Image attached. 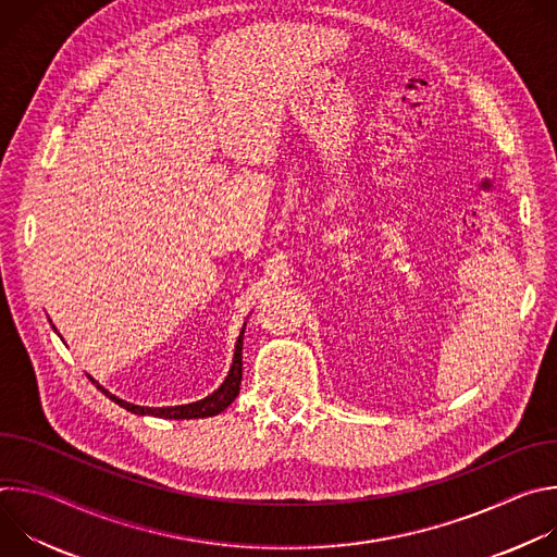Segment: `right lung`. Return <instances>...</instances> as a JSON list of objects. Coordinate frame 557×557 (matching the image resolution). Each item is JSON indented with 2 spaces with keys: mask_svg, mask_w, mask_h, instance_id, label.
Returning <instances> with one entry per match:
<instances>
[{
  "mask_svg": "<svg viewBox=\"0 0 557 557\" xmlns=\"http://www.w3.org/2000/svg\"><path fill=\"white\" fill-rule=\"evenodd\" d=\"M247 326V322H245ZM245 326L240 331V335H237L235 339V350H233V361H231V368L224 376V381L220 383L218 389H213L209 396H205V399L200 401H194V404H185V406H168V408H147V406H134V404H127L123 399H119L116 394L108 392L99 381H95L90 374L88 379L108 396V399H112L116 406L125 408L127 412L132 414H138V417H156V419H174V421H189V419H207V417H215L220 412H224L233 401L237 392H240V383H243V339H245ZM54 329V326H52ZM59 335V333H57Z\"/></svg>",
  "mask_w": 557,
  "mask_h": 557,
  "instance_id": "1",
  "label": "right lung"
}]
</instances>
